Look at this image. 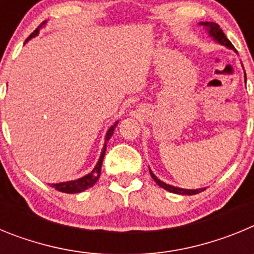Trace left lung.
Instances as JSON below:
<instances>
[{"label": "left lung", "instance_id": "left-lung-1", "mask_svg": "<svg viewBox=\"0 0 254 254\" xmlns=\"http://www.w3.org/2000/svg\"><path fill=\"white\" fill-rule=\"evenodd\" d=\"M199 25L205 26L206 30L208 31V35H210V37L212 38V39H214L215 42H217V43L221 44V46H225L226 48L233 49V51H235L234 46H233V44L230 43V40H229L228 38L225 37V34H224L223 30L220 29V26L217 25L216 22H208V21L203 22V21H201V22H199ZM235 52H237V51H235ZM244 78H246V81H247L246 72H244ZM150 174H151L152 179H154V181L156 182V183H158V185L160 186L161 188L169 190V192H173V193L188 194V196H190V194H197V193H199V192H202V190H205V188H198V190H185V188L174 187V186L167 185V183H164V182H161L160 179H159L158 177L155 176L154 173L151 172V169H150Z\"/></svg>", "mask_w": 254, "mask_h": 254}]
</instances>
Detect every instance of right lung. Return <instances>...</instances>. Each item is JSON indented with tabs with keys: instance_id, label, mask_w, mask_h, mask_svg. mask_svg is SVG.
Segmentation results:
<instances>
[{
	"instance_id": "obj_1",
	"label": "right lung",
	"mask_w": 254,
	"mask_h": 254,
	"mask_svg": "<svg viewBox=\"0 0 254 254\" xmlns=\"http://www.w3.org/2000/svg\"><path fill=\"white\" fill-rule=\"evenodd\" d=\"M47 24V21H43L42 24H40L39 26H38L37 29H35L33 33H31L30 35H29L28 39L25 40V43L28 42V40H30L31 38L37 37L38 34H39V30L42 28H43L44 25ZM117 123H118V121H117L116 123H114L113 126H112L111 128L108 129L107 131V134H105V142H104V146H103V150H102V154H100V158L99 160H98V163H96V165L94 167V169L91 170L89 174H86V176L81 177V178L78 179H75V181H68V182H62V183H53L52 185V187L56 188L57 190H60V192H64V193H80V192H82V190H87V188L93 187L94 185L96 183V181L99 179V176H100V170H102V164H103V159H104V155H105V150H107V142L108 140L112 137V134H113L114 132V128H116Z\"/></svg>"
}]
</instances>
